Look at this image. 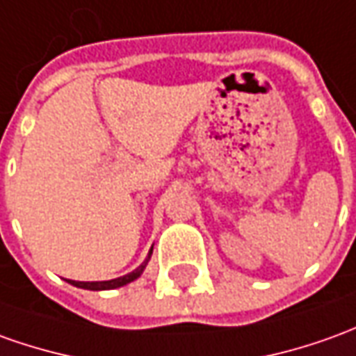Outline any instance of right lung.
<instances>
[{
  "mask_svg": "<svg viewBox=\"0 0 356 356\" xmlns=\"http://www.w3.org/2000/svg\"><path fill=\"white\" fill-rule=\"evenodd\" d=\"M151 254H153V248L149 250L145 261H143L141 266L124 277L110 279V281H67V283H71L73 286H79V289H87V291H110V289H120V286H124L127 285V283H131V281H136L137 277H141V273L145 271L147 264H149V259H151Z\"/></svg>",
  "mask_w": 356,
  "mask_h": 356,
  "instance_id": "obj_1",
  "label": "right lung"
}]
</instances>
